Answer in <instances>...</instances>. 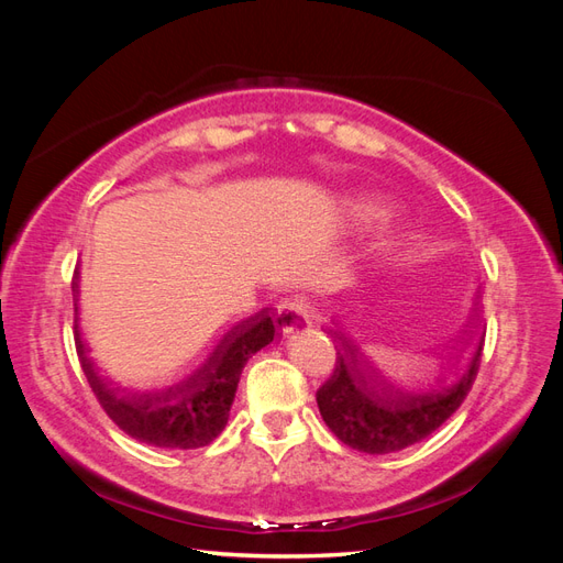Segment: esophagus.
Listing matches in <instances>:
<instances>
[{"instance_id":"1","label":"esophagus","mask_w":563,"mask_h":563,"mask_svg":"<svg viewBox=\"0 0 563 563\" xmlns=\"http://www.w3.org/2000/svg\"><path fill=\"white\" fill-rule=\"evenodd\" d=\"M279 327L284 333H300L312 327V310L302 300H288L279 308Z\"/></svg>"}]
</instances>
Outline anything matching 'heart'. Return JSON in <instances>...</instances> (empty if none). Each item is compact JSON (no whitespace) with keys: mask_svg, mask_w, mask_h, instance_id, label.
I'll use <instances>...</instances> for the list:
<instances>
[{"mask_svg":"<svg viewBox=\"0 0 563 563\" xmlns=\"http://www.w3.org/2000/svg\"><path fill=\"white\" fill-rule=\"evenodd\" d=\"M350 213L354 220H360V223H387L389 220V209L383 207L380 201L376 199H356L350 201Z\"/></svg>","mask_w":563,"mask_h":563,"instance_id":"1","label":"heart"}]
</instances>
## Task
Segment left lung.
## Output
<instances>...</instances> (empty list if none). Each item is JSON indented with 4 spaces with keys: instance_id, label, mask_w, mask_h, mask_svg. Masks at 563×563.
Wrapping results in <instances>:
<instances>
[{
    "instance_id": "left-lung-1",
    "label": "left lung",
    "mask_w": 563,
    "mask_h": 563,
    "mask_svg": "<svg viewBox=\"0 0 563 563\" xmlns=\"http://www.w3.org/2000/svg\"><path fill=\"white\" fill-rule=\"evenodd\" d=\"M482 296H476L465 327L449 343L434 347L439 378L467 354V366L455 383L434 389H406L391 383L354 343L343 327L329 329L338 340L333 376L317 391V406L331 432L354 451L385 455L418 444L441 428L463 404L476 376L484 347ZM338 323V321H335Z\"/></svg>"
}]
</instances>
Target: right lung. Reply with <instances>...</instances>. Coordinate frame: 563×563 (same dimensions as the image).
Returning <instances> with one entry per match:
<instances>
[{"instance_id":"right-lung-1","label":"right lung","mask_w":563,"mask_h":563,"mask_svg":"<svg viewBox=\"0 0 563 563\" xmlns=\"http://www.w3.org/2000/svg\"><path fill=\"white\" fill-rule=\"evenodd\" d=\"M75 294V343L87 380L119 430L143 444L172 451L207 446L225 430L242 371L255 352L279 338V319L269 308L236 321L190 376L164 389H126L100 376L79 331V277Z\"/></svg>"}]
</instances>
